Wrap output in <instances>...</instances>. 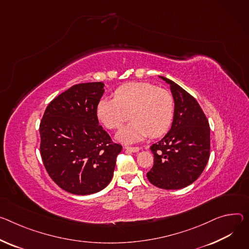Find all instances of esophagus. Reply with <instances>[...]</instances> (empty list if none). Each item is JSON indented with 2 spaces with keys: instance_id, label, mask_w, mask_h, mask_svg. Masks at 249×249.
Segmentation results:
<instances>
[{
  "instance_id": "34e87169",
  "label": "esophagus",
  "mask_w": 249,
  "mask_h": 249,
  "mask_svg": "<svg viewBox=\"0 0 249 249\" xmlns=\"http://www.w3.org/2000/svg\"><path fill=\"white\" fill-rule=\"evenodd\" d=\"M124 149H125L126 151H130V152H134V153H136V152H139V151H140V148H139V147H129V146H126V147H124Z\"/></svg>"
}]
</instances>
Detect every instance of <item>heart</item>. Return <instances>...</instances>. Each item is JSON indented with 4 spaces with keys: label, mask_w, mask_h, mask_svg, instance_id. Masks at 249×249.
<instances>
[{
    "label": "heart",
    "mask_w": 249,
    "mask_h": 249,
    "mask_svg": "<svg viewBox=\"0 0 249 249\" xmlns=\"http://www.w3.org/2000/svg\"><path fill=\"white\" fill-rule=\"evenodd\" d=\"M132 122L120 128L116 139L134 144L151 137H160L171 127L175 115L173 95L147 82L129 83L119 87L114 98L104 97L96 106L98 120L108 129H116L128 117Z\"/></svg>",
    "instance_id": "obj_1"
}]
</instances>
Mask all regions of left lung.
Masks as SVG:
<instances>
[{"label": "left lung", "mask_w": 249, "mask_h": 249, "mask_svg": "<svg viewBox=\"0 0 249 249\" xmlns=\"http://www.w3.org/2000/svg\"><path fill=\"white\" fill-rule=\"evenodd\" d=\"M170 84L175 100V115L165 137L151 146L153 168L147 178L154 186L178 190L193 184L205 170L211 149L210 124L197 101L174 81Z\"/></svg>", "instance_id": "8db88e82"}]
</instances>
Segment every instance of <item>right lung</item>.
<instances>
[{"label":"right lung","instance_id":"obj_1","mask_svg":"<svg viewBox=\"0 0 249 249\" xmlns=\"http://www.w3.org/2000/svg\"><path fill=\"white\" fill-rule=\"evenodd\" d=\"M104 83L71 86L47 107L39 125L40 155L53 182L73 195H91L108 186L122 146L99 125L96 106Z\"/></svg>","mask_w":249,"mask_h":249}]
</instances>
